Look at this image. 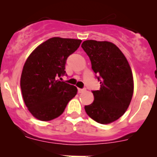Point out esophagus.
Segmentation results:
<instances>
[{
    "instance_id": "esophagus-1",
    "label": "esophagus",
    "mask_w": 157,
    "mask_h": 157,
    "mask_svg": "<svg viewBox=\"0 0 157 157\" xmlns=\"http://www.w3.org/2000/svg\"><path fill=\"white\" fill-rule=\"evenodd\" d=\"M85 90H86L85 89H80V88H78V92L79 93V94H81V93L84 92V91H85Z\"/></svg>"
}]
</instances>
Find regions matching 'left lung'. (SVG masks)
<instances>
[{
	"instance_id": "left-lung-1",
	"label": "left lung",
	"mask_w": 157,
	"mask_h": 157,
	"mask_svg": "<svg viewBox=\"0 0 157 157\" xmlns=\"http://www.w3.org/2000/svg\"><path fill=\"white\" fill-rule=\"evenodd\" d=\"M98 75L101 87L93 91L94 101L86 105V114L94 121L109 124L128 109L134 93L132 71L124 54L110 41L86 40L82 44Z\"/></svg>"
}]
</instances>
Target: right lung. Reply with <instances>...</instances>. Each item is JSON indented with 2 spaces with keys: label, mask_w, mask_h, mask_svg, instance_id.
Returning a JSON list of instances; mask_svg holds the SVG:
<instances>
[{
  "label": "right lung",
  "mask_w": 157,
  "mask_h": 157,
  "mask_svg": "<svg viewBox=\"0 0 157 157\" xmlns=\"http://www.w3.org/2000/svg\"><path fill=\"white\" fill-rule=\"evenodd\" d=\"M82 40L55 37L44 41L27 59L20 87L23 101L34 118L49 121L59 117L77 88L58 78L65 74V63L79 47Z\"/></svg>",
  "instance_id": "1"
}]
</instances>
